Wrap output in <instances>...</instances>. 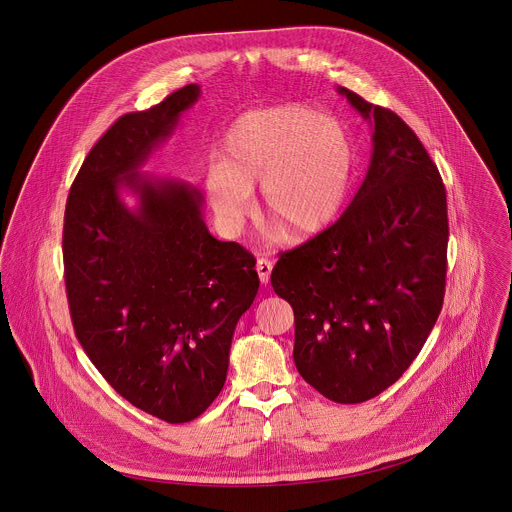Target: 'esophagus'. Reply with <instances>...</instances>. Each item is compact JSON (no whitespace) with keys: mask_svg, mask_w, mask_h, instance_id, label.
<instances>
[{"mask_svg":"<svg viewBox=\"0 0 512 512\" xmlns=\"http://www.w3.org/2000/svg\"><path fill=\"white\" fill-rule=\"evenodd\" d=\"M272 268H274V264H272L268 258H258V262H256V272H258V278H260L262 284H268V282H270Z\"/></svg>","mask_w":512,"mask_h":512,"instance_id":"34e87169","label":"esophagus"}]
</instances>
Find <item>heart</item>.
I'll return each mask as SVG.
<instances>
[{
	"label": "heart",
	"mask_w": 512,
	"mask_h": 512,
	"mask_svg": "<svg viewBox=\"0 0 512 512\" xmlns=\"http://www.w3.org/2000/svg\"><path fill=\"white\" fill-rule=\"evenodd\" d=\"M355 175V146L341 120L303 104L250 110L222 140L220 163L205 179V195L228 228L256 211L262 187L268 222L303 240L339 217Z\"/></svg>",
	"instance_id": "b5f03b06"
}]
</instances>
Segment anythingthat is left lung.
<instances>
[{"label": "left lung", "mask_w": 512, "mask_h": 512, "mask_svg": "<svg viewBox=\"0 0 512 512\" xmlns=\"http://www.w3.org/2000/svg\"><path fill=\"white\" fill-rule=\"evenodd\" d=\"M339 92L374 126L368 173L341 219L280 252L272 288L292 305L303 380L333 402L359 404L392 386L432 333L449 224L438 167L412 128Z\"/></svg>", "instance_id": "8db88e82"}]
</instances>
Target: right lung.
<instances>
[{"label":"right lung","mask_w":512,"mask_h":512,"mask_svg":"<svg viewBox=\"0 0 512 512\" xmlns=\"http://www.w3.org/2000/svg\"><path fill=\"white\" fill-rule=\"evenodd\" d=\"M199 94L187 84L120 116L74 177L63 226L76 339L120 396L169 424L195 420L219 396L234 327L260 286L256 258L207 230L191 185L138 171ZM122 186L139 195L136 212Z\"/></svg>","instance_id":"right-lung-1"}]
</instances>
